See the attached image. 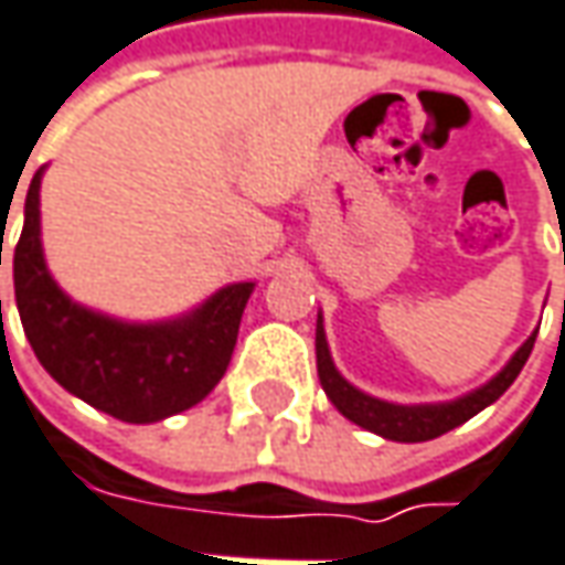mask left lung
<instances>
[{"label":"left lung","mask_w":565,"mask_h":565,"mask_svg":"<svg viewBox=\"0 0 565 565\" xmlns=\"http://www.w3.org/2000/svg\"><path fill=\"white\" fill-rule=\"evenodd\" d=\"M565 263V259H563ZM537 331L522 343L513 353V360L507 362L494 379L481 384L478 391L466 394V397L450 399V403H418V406H399V403H387V399L369 397L360 387H353L334 369L331 353H328V341H324V328H321V316L316 321V362H319V381L324 387L328 399L338 406V413L356 422L365 431H375L387 440H403V444H418V440H431L454 431L457 425L469 422V418L481 413L484 406H491L522 372L525 360L532 356Z\"/></svg>","instance_id":"1"}]
</instances>
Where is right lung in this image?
I'll use <instances>...</instances> for the list:
<instances>
[{"label":"right lung","instance_id":"add662e5","mask_svg":"<svg viewBox=\"0 0 565 565\" xmlns=\"http://www.w3.org/2000/svg\"><path fill=\"white\" fill-rule=\"evenodd\" d=\"M40 178L43 171L30 181L14 246V300L40 365L68 394L134 425L196 406L231 362L253 284H227L184 319L156 324H130L77 306L52 281L43 259Z\"/></svg>","mask_w":565,"mask_h":565}]
</instances>
